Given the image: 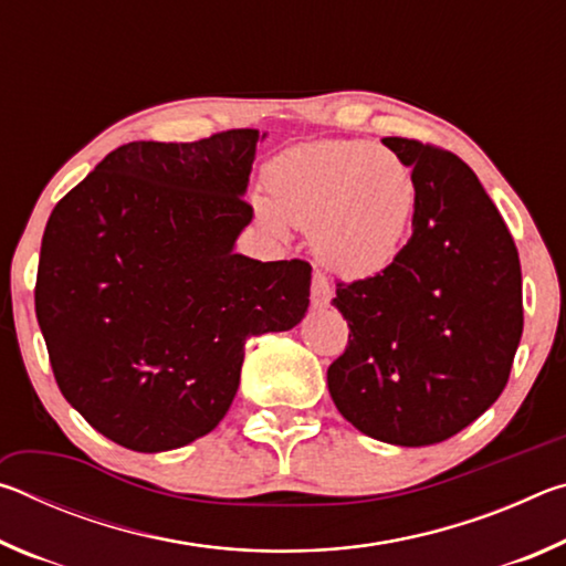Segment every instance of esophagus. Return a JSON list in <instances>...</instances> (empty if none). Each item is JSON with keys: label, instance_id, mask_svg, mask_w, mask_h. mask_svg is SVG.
I'll use <instances>...</instances> for the list:
<instances>
[{"label": "esophagus", "instance_id": "34e87169", "mask_svg": "<svg viewBox=\"0 0 566 566\" xmlns=\"http://www.w3.org/2000/svg\"><path fill=\"white\" fill-rule=\"evenodd\" d=\"M332 284L327 276H324L322 272H314L312 276V306H317V310H322V306H327L332 302Z\"/></svg>", "mask_w": 566, "mask_h": 566}]
</instances>
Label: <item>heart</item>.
I'll list each match as a JSON object with an SVG mask.
<instances>
[{"label": "heart", "mask_w": 566, "mask_h": 566, "mask_svg": "<svg viewBox=\"0 0 566 566\" xmlns=\"http://www.w3.org/2000/svg\"><path fill=\"white\" fill-rule=\"evenodd\" d=\"M270 199L256 219L274 234L286 222L314 229V252L344 276H371L397 260L415 212V177L397 151L364 139L310 142L264 169Z\"/></svg>", "instance_id": "1"}]
</instances>
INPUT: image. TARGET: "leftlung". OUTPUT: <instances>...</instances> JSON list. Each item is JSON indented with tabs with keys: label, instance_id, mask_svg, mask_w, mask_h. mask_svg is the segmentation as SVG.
<instances>
[{
	"label": "left lung",
	"instance_id": "8db88e82",
	"mask_svg": "<svg viewBox=\"0 0 566 566\" xmlns=\"http://www.w3.org/2000/svg\"><path fill=\"white\" fill-rule=\"evenodd\" d=\"M415 177L411 237L367 280L337 282L349 344L327 369L339 415L399 447L437 444L490 409L522 339V266L500 209L452 151L385 137Z\"/></svg>",
	"mask_w": 566,
	"mask_h": 566
}]
</instances>
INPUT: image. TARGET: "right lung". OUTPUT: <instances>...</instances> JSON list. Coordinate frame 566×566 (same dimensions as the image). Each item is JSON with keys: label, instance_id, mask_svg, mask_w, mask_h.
I'll return each instance as SVG.
<instances>
[{"label": "right lung", "instance_id": "right-lung-1", "mask_svg": "<svg viewBox=\"0 0 566 566\" xmlns=\"http://www.w3.org/2000/svg\"><path fill=\"white\" fill-rule=\"evenodd\" d=\"M264 137L129 142L50 214L36 322L64 399L112 442L155 454L209 434L237 395L244 342L302 322L310 262L234 252Z\"/></svg>", "mask_w": 566, "mask_h": 566}]
</instances>
